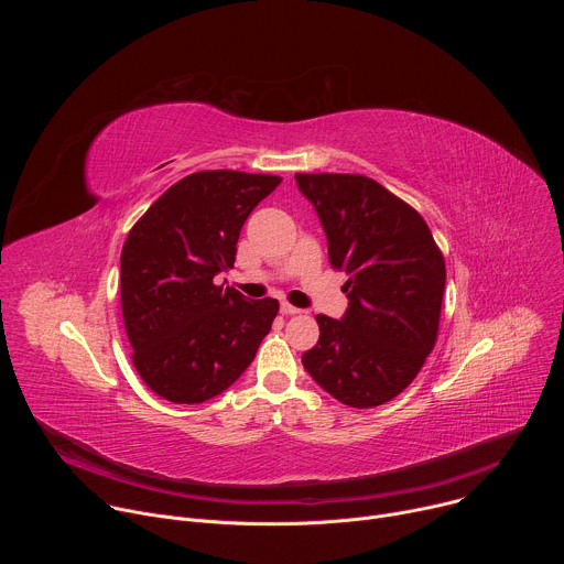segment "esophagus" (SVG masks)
<instances>
[{
  "label": "esophagus",
  "mask_w": 564,
  "mask_h": 564,
  "mask_svg": "<svg viewBox=\"0 0 564 564\" xmlns=\"http://www.w3.org/2000/svg\"><path fill=\"white\" fill-rule=\"evenodd\" d=\"M281 312H283V314H299L301 310L294 307V305H290V303H281Z\"/></svg>",
  "instance_id": "34e87169"
}]
</instances>
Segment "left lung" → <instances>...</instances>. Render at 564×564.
<instances>
[{
	"label": "left lung",
	"mask_w": 564,
	"mask_h": 564,
	"mask_svg": "<svg viewBox=\"0 0 564 564\" xmlns=\"http://www.w3.org/2000/svg\"><path fill=\"white\" fill-rule=\"evenodd\" d=\"M328 236L330 265L348 274L341 321L316 314L318 341L301 361L350 409L386 404L435 348L446 265L409 203L361 174H296Z\"/></svg>",
	"instance_id": "8db88e82"
}]
</instances>
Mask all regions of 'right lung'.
Masks as SVG:
<instances>
[{
  "instance_id": "1",
  "label": "right lung",
  "mask_w": 564,
  "mask_h": 564,
  "mask_svg": "<svg viewBox=\"0 0 564 564\" xmlns=\"http://www.w3.org/2000/svg\"><path fill=\"white\" fill-rule=\"evenodd\" d=\"M283 178L196 172L131 227L120 257V305L142 381L174 404H200L252 364L279 314L214 276L234 265L240 227Z\"/></svg>"
}]
</instances>
